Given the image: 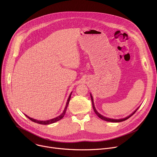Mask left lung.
<instances>
[{
    "mask_svg": "<svg viewBox=\"0 0 157 157\" xmlns=\"http://www.w3.org/2000/svg\"><path fill=\"white\" fill-rule=\"evenodd\" d=\"M90 98H91V101H92V107H93V109H94V112H95V113L98 115V116L99 117H100L101 119H102V120H104V121H109V122H113V123H119V122H122V121H125V120H126V119H129L131 116H132V115H133L135 113H136V111L138 109V108L139 107H138L137 109L132 113V114H131L129 116H128V117H126L125 118H123V119H111V118H107V117H104V116H102L101 114H100L98 111H97V110L95 109V106H94V99H93V98H92V95L90 94Z\"/></svg>",
    "mask_w": 157,
    "mask_h": 157,
    "instance_id": "8db88e82",
    "label": "left lung"
}]
</instances>
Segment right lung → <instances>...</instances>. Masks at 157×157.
Here are the masks:
<instances>
[{
	"instance_id": "add662e5",
	"label": "right lung",
	"mask_w": 157,
	"mask_h": 157,
	"mask_svg": "<svg viewBox=\"0 0 157 157\" xmlns=\"http://www.w3.org/2000/svg\"><path fill=\"white\" fill-rule=\"evenodd\" d=\"M71 93H72V92H71L70 94V95H69V97H68V100H67V104H66V106H65V107L63 112L62 113L61 115H59V116H58V117H55V118L52 119H50V120H47V121H38V120H36V119H33V118H31V117H29V116H28L26 115V114H25V115H26V116L28 118H29L31 121H33V122H34V123H38V124L46 125V124H50L54 123L58 121H59V120H60V119H62L63 117V116H65V113H66V111H67V109L68 105V104H69V101H70V100Z\"/></svg>"
}]
</instances>
